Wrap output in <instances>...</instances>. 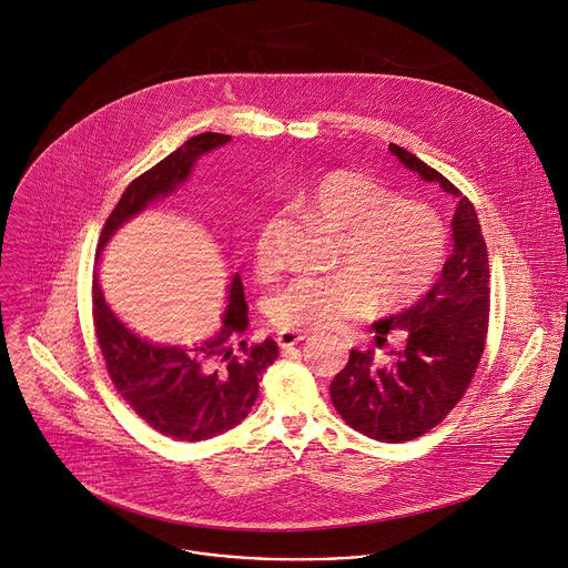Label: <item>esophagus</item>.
<instances>
[{"label":"esophagus","instance_id":"obj_1","mask_svg":"<svg viewBox=\"0 0 568 568\" xmlns=\"http://www.w3.org/2000/svg\"><path fill=\"white\" fill-rule=\"evenodd\" d=\"M310 338V334H305V332H294V329H281L278 332V345L281 347H292V345H298V343H303V341H307Z\"/></svg>","mask_w":568,"mask_h":568}]
</instances>
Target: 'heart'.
<instances>
[{
	"label": "heart",
	"instance_id": "1",
	"mask_svg": "<svg viewBox=\"0 0 568 568\" xmlns=\"http://www.w3.org/2000/svg\"><path fill=\"white\" fill-rule=\"evenodd\" d=\"M301 205L338 232L336 265L343 272L298 276L270 305L283 329L312 332L356 316L372 303L399 310L415 303L435 281L446 256V230L439 214L419 201L397 199L365 173L336 169L301 194ZM276 223L267 219L254 236L261 272L278 267Z\"/></svg>",
	"mask_w": 568,
	"mask_h": 568
}]
</instances>
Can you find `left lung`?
<instances>
[{
    "label": "left lung",
    "instance_id": "obj_1",
    "mask_svg": "<svg viewBox=\"0 0 568 568\" xmlns=\"http://www.w3.org/2000/svg\"><path fill=\"white\" fill-rule=\"evenodd\" d=\"M390 153L457 199L453 216V254L439 281L413 307L372 323L374 345L384 347L390 332L404 345L379 365L374 352H349L334 376L329 397L347 426L369 439L399 444L433 430L464 397L479 365L488 329V252L473 203L439 171L390 142Z\"/></svg>",
    "mask_w": 568,
    "mask_h": 568
}]
</instances>
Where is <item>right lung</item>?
I'll return each instance as SVG.
<instances>
[{
	"label": "right lung",
	"mask_w": 568,
	"mask_h": 568,
	"mask_svg": "<svg viewBox=\"0 0 568 568\" xmlns=\"http://www.w3.org/2000/svg\"><path fill=\"white\" fill-rule=\"evenodd\" d=\"M230 140L223 133L194 135L138 175L102 227L98 256L124 223L153 201L171 196L203 153ZM93 323L120 397L153 430L178 442L212 439L239 426L258 397L263 372L278 356V345L272 338L258 345L243 341L250 318L239 274L227 292L221 329L196 345H162L138 336L106 303L98 274L93 276Z\"/></svg>",
	"instance_id": "add662e5"
}]
</instances>
